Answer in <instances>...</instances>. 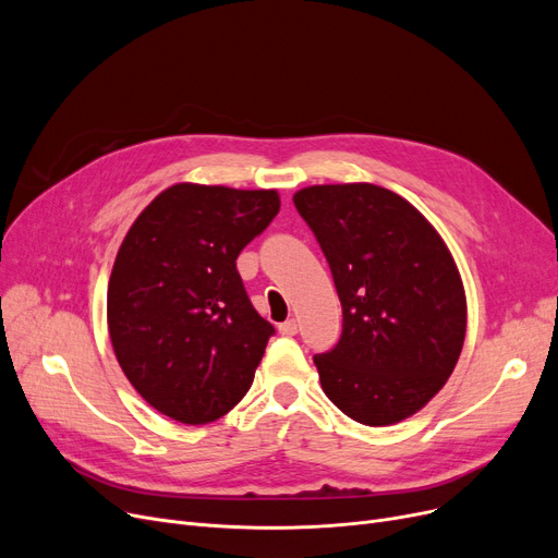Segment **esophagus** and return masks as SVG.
<instances>
[{"label":"esophagus","mask_w":558,"mask_h":558,"mask_svg":"<svg viewBox=\"0 0 558 558\" xmlns=\"http://www.w3.org/2000/svg\"><path fill=\"white\" fill-rule=\"evenodd\" d=\"M278 330H280V335H284V337H294V335L299 332V320H296V318H287L284 324L278 326Z\"/></svg>","instance_id":"1"}]
</instances>
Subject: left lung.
Returning <instances> with one entry per match:
<instances>
[{"instance_id":"1","label":"left lung","mask_w":558,"mask_h":558,"mask_svg":"<svg viewBox=\"0 0 558 558\" xmlns=\"http://www.w3.org/2000/svg\"><path fill=\"white\" fill-rule=\"evenodd\" d=\"M294 205L324 251L343 312L339 341L314 355L320 387L357 423L393 425L452 375L465 337L457 264L432 223L391 190L312 185Z\"/></svg>"}]
</instances>
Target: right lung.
I'll return each instance as SVG.
<instances>
[{"label": "right lung", "mask_w": 558, "mask_h": 558, "mask_svg": "<svg viewBox=\"0 0 558 558\" xmlns=\"http://www.w3.org/2000/svg\"><path fill=\"white\" fill-rule=\"evenodd\" d=\"M278 210L276 190L179 183L126 232L108 330L129 383L160 414L213 423L251 389L276 328L255 312L234 259Z\"/></svg>", "instance_id": "right-lung-1"}]
</instances>
